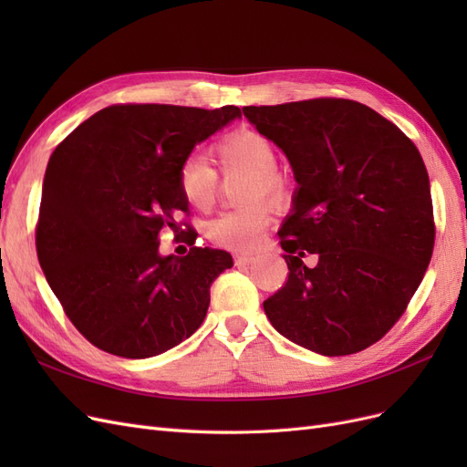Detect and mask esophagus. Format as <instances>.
<instances>
[{
	"instance_id": "obj_1",
	"label": "esophagus",
	"mask_w": 467,
	"mask_h": 467,
	"mask_svg": "<svg viewBox=\"0 0 467 467\" xmlns=\"http://www.w3.org/2000/svg\"><path fill=\"white\" fill-rule=\"evenodd\" d=\"M235 266H247L251 261H253V257H249V255H235Z\"/></svg>"
}]
</instances>
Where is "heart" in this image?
I'll return each mask as SVG.
<instances>
[{
	"instance_id": "b5f03b06",
	"label": "heart",
	"mask_w": 467,
	"mask_h": 467,
	"mask_svg": "<svg viewBox=\"0 0 467 467\" xmlns=\"http://www.w3.org/2000/svg\"><path fill=\"white\" fill-rule=\"evenodd\" d=\"M222 175L245 173L242 201L251 202L237 210L223 212L206 223V237L212 244L234 251H253L273 220V212L259 199L278 201L285 194V182L275 171L276 150L265 134L242 129L225 134L210 148ZM179 192L192 210L208 212L218 196V173L202 155L191 153L177 169ZM256 202L253 203L252 201Z\"/></svg>"
}]
</instances>
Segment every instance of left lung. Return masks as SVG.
<instances>
[{
  "instance_id": "1",
  "label": "left lung",
  "mask_w": 467,
  "mask_h": 467,
  "mask_svg": "<svg viewBox=\"0 0 467 467\" xmlns=\"http://www.w3.org/2000/svg\"><path fill=\"white\" fill-rule=\"evenodd\" d=\"M286 153L298 191L278 232L288 280L263 302L273 327L323 357L379 341L432 257L431 182L398 126L350 99L244 107ZM307 252L318 265H303Z\"/></svg>"
}]
</instances>
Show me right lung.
Returning a JSON list of instances; mask_svg holds the SVG:
<instances>
[{
	"label": "right lung",
	"mask_w": 467,
	"mask_h": 467,
	"mask_svg": "<svg viewBox=\"0 0 467 467\" xmlns=\"http://www.w3.org/2000/svg\"><path fill=\"white\" fill-rule=\"evenodd\" d=\"M242 117L175 105H112L81 122L54 150L36 222L38 263L67 319L91 345L122 358H150L201 327L210 286L230 253L191 247L160 255V232L182 230L189 212L179 163L196 144Z\"/></svg>",
	"instance_id": "obj_1"
}]
</instances>
